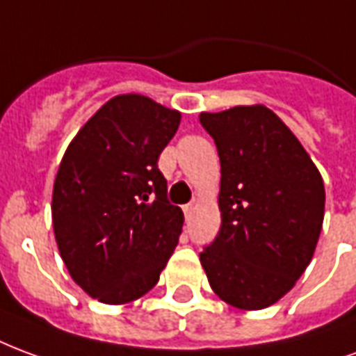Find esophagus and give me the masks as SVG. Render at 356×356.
Masks as SVG:
<instances>
[{
  "label": "esophagus",
  "mask_w": 356,
  "mask_h": 356,
  "mask_svg": "<svg viewBox=\"0 0 356 356\" xmlns=\"http://www.w3.org/2000/svg\"><path fill=\"white\" fill-rule=\"evenodd\" d=\"M195 210V204L193 203H188V204H184V214H186V218L191 216V212Z\"/></svg>",
  "instance_id": "obj_1"
}]
</instances>
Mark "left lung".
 Segmentation results:
<instances>
[{
    "mask_svg": "<svg viewBox=\"0 0 356 356\" xmlns=\"http://www.w3.org/2000/svg\"><path fill=\"white\" fill-rule=\"evenodd\" d=\"M220 155L218 237L201 252L212 290L238 309L279 302L309 266L324 184L300 140L266 106L201 113Z\"/></svg>",
    "mask_w": 356,
    "mask_h": 356,
    "instance_id": "8db88e82",
    "label": "left lung"
}]
</instances>
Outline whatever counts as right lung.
Returning <instances> with one entry per match:
<instances>
[{"mask_svg":"<svg viewBox=\"0 0 356 356\" xmlns=\"http://www.w3.org/2000/svg\"><path fill=\"white\" fill-rule=\"evenodd\" d=\"M180 111L142 95L111 98L83 124L62 157L53 189V227L70 275L102 303L149 292L184 225L168 203L157 161Z\"/></svg>","mask_w":356,"mask_h":356,"instance_id":"1","label":"right lung"}]
</instances>
